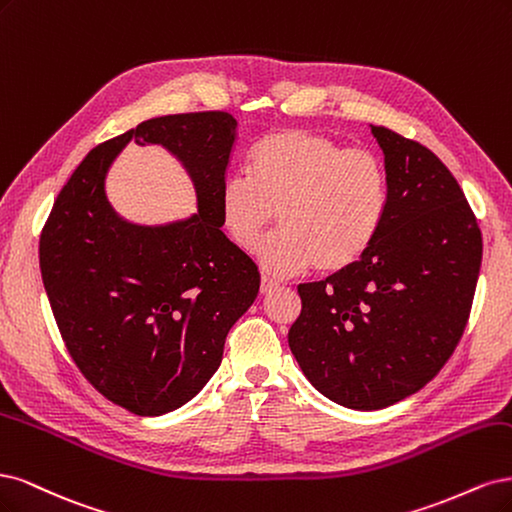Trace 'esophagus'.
<instances>
[{
    "instance_id": "esophagus-1",
    "label": "esophagus",
    "mask_w": 512,
    "mask_h": 512,
    "mask_svg": "<svg viewBox=\"0 0 512 512\" xmlns=\"http://www.w3.org/2000/svg\"><path fill=\"white\" fill-rule=\"evenodd\" d=\"M274 289H278L276 280H272V278H268V276H263V278H261V287H259L261 295H268V293H272Z\"/></svg>"
}]
</instances>
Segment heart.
Returning a JSON list of instances; mask_svg holds the SVG:
<instances>
[{
    "mask_svg": "<svg viewBox=\"0 0 512 512\" xmlns=\"http://www.w3.org/2000/svg\"><path fill=\"white\" fill-rule=\"evenodd\" d=\"M251 170L253 178L221 180L219 221L236 249L251 253L278 217L283 232L259 249L261 266L272 274L291 276L310 266L323 274L346 270L381 234L389 172L366 148L285 129L255 144Z\"/></svg>",
    "mask_w": 512,
    "mask_h": 512,
    "instance_id": "obj_1",
    "label": "heart"
}]
</instances>
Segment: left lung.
Masks as SVG:
<instances>
[{
	"instance_id": "1",
	"label": "left lung",
	"mask_w": 512,
	"mask_h": 512,
	"mask_svg": "<svg viewBox=\"0 0 512 512\" xmlns=\"http://www.w3.org/2000/svg\"><path fill=\"white\" fill-rule=\"evenodd\" d=\"M389 172V210L351 268L298 287L289 346L332 402L378 410L417 393L464 334L483 238L464 191L423 144L370 125Z\"/></svg>"
}]
</instances>
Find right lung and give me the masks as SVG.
<instances>
[{"label":"right lung","mask_w":512,"mask_h":512,"mask_svg":"<svg viewBox=\"0 0 512 512\" xmlns=\"http://www.w3.org/2000/svg\"><path fill=\"white\" fill-rule=\"evenodd\" d=\"M229 112L168 114L82 159L40 236L42 283L82 376L140 417L187 404L221 366L225 338L257 298L255 261L219 221V189L236 142ZM131 139L161 143L194 180L198 212L136 226L111 210L103 180Z\"/></svg>","instance_id":"obj_1"}]
</instances>
